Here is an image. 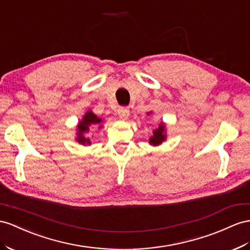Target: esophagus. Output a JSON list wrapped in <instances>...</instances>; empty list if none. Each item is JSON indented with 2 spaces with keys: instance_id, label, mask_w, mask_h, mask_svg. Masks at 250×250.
I'll use <instances>...</instances> for the list:
<instances>
[{
  "instance_id": "esophagus-1",
  "label": "esophagus",
  "mask_w": 250,
  "mask_h": 250,
  "mask_svg": "<svg viewBox=\"0 0 250 250\" xmlns=\"http://www.w3.org/2000/svg\"><path fill=\"white\" fill-rule=\"evenodd\" d=\"M117 114H118V116H119V118L120 119H126L127 117L130 116V111L127 110V108H125V107H121V108H119L118 110V112H117Z\"/></svg>"
}]
</instances>
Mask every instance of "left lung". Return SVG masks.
<instances>
[{
  "instance_id": "1",
  "label": "left lung",
  "mask_w": 250,
  "mask_h": 250,
  "mask_svg": "<svg viewBox=\"0 0 250 250\" xmlns=\"http://www.w3.org/2000/svg\"><path fill=\"white\" fill-rule=\"evenodd\" d=\"M153 112L151 111L149 113H146V115H150ZM166 139H167V127H166V125L164 123H162L158 125L157 129L153 131V135L149 138V144L151 146H156L166 142Z\"/></svg>"
}]
</instances>
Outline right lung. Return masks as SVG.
I'll return each instance as SVG.
<instances>
[{
	"instance_id": "right-lung-1",
	"label": "right lung",
	"mask_w": 250,
	"mask_h": 250,
	"mask_svg": "<svg viewBox=\"0 0 250 250\" xmlns=\"http://www.w3.org/2000/svg\"><path fill=\"white\" fill-rule=\"evenodd\" d=\"M102 123H104L102 118L94 114L93 111L87 110L85 114L83 115L82 119L79 120L78 125H77L76 142L82 146H91L92 142L88 137L89 129H92V127H98V129H101Z\"/></svg>"
}]
</instances>
